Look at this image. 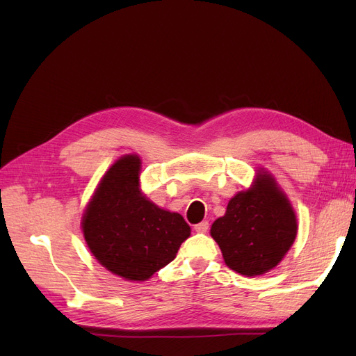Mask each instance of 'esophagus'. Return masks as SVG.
I'll use <instances>...</instances> for the list:
<instances>
[{
	"instance_id": "esophagus-1",
	"label": "esophagus",
	"mask_w": 356,
	"mask_h": 356,
	"mask_svg": "<svg viewBox=\"0 0 356 356\" xmlns=\"http://www.w3.org/2000/svg\"><path fill=\"white\" fill-rule=\"evenodd\" d=\"M195 230H196L197 233H207V232L209 230V222H208V221H202L200 224L195 225Z\"/></svg>"
}]
</instances>
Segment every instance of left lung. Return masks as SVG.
<instances>
[{
    "mask_svg": "<svg viewBox=\"0 0 356 356\" xmlns=\"http://www.w3.org/2000/svg\"><path fill=\"white\" fill-rule=\"evenodd\" d=\"M211 236L232 270L258 276L281 263L297 236V218L285 193L268 172H258L251 188L239 191Z\"/></svg>",
    "mask_w": 356,
    "mask_h": 356,
    "instance_id": "left-lung-1",
    "label": "left lung"
}]
</instances>
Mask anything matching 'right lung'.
I'll list each match as a JSON object with an SVG mask.
<instances>
[{
	"label": "right lung",
	"instance_id": "right-lung-1",
	"mask_svg": "<svg viewBox=\"0 0 356 356\" xmlns=\"http://www.w3.org/2000/svg\"><path fill=\"white\" fill-rule=\"evenodd\" d=\"M141 159L126 154L106 170L83 213L86 243L106 270L143 282L177 257L190 225L139 188Z\"/></svg>",
	"mask_w": 356,
	"mask_h": 356
}]
</instances>
